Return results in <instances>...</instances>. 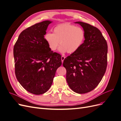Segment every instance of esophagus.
<instances>
[{"label": "esophagus", "instance_id": "esophagus-1", "mask_svg": "<svg viewBox=\"0 0 121 121\" xmlns=\"http://www.w3.org/2000/svg\"><path fill=\"white\" fill-rule=\"evenodd\" d=\"M65 56H61V60L62 63H63V62H64V60H65Z\"/></svg>", "mask_w": 121, "mask_h": 121}]
</instances>
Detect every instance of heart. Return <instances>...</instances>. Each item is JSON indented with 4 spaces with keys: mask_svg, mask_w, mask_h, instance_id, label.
<instances>
[{
    "mask_svg": "<svg viewBox=\"0 0 121 121\" xmlns=\"http://www.w3.org/2000/svg\"><path fill=\"white\" fill-rule=\"evenodd\" d=\"M44 38L52 51L56 50L59 45L61 52L75 53L82 45L85 33L80 27L69 23L58 25L53 29V33H47Z\"/></svg>",
    "mask_w": 121,
    "mask_h": 121,
    "instance_id": "heart-1",
    "label": "heart"
}]
</instances>
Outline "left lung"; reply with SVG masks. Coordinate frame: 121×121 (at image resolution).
Masks as SVG:
<instances>
[{"label": "left lung", "mask_w": 121, "mask_h": 121, "mask_svg": "<svg viewBox=\"0 0 121 121\" xmlns=\"http://www.w3.org/2000/svg\"><path fill=\"white\" fill-rule=\"evenodd\" d=\"M76 23L83 27L85 39L77 52L65 58L63 66L69 87L83 94L95 88L103 78L108 64V44L98 28L82 22Z\"/></svg>", "instance_id": "8db88e82"}]
</instances>
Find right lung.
Returning <instances> with one entry per match:
<instances>
[{
	"instance_id": "right-lung-1",
	"label": "right lung",
	"mask_w": 121,
	"mask_h": 121,
	"mask_svg": "<svg viewBox=\"0 0 121 121\" xmlns=\"http://www.w3.org/2000/svg\"><path fill=\"white\" fill-rule=\"evenodd\" d=\"M51 23L45 21L26 29L13 47L16 78L26 90L36 95L48 90L61 65V55L51 51L44 36Z\"/></svg>"
}]
</instances>
